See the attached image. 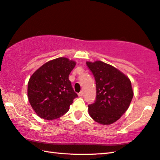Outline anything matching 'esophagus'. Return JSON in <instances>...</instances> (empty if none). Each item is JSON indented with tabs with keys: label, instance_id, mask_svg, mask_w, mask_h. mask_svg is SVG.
Segmentation results:
<instances>
[{
	"label": "esophagus",
	"instance_id": "obj_1",
	"mask_svg": "<svg viewBox=\"0 0 160 160\" xmlns=\"http://www.w3.org/2000/svg\"><path fill=\"white\" fill-rule=\"evenodd\" d=\"M83 95H84L83 92H80L79 93H78V96H82Z\"/></svg>",
	"mask_w": 160,
	"mask_h": 160
}]
</instances>
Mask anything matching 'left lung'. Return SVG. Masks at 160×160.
I'll list each match as a JSON object with an SVG mask.
<instances>
[{"instance_id": "left-lung-1", "label": "left lung", "mask_w": 160, "mask_h": 160, "mask_svg": "<svg viewBox=\"0 0 160 160\" xmlns=\"http://www.w3.org/2000/svg\"><path fill=\"white\" fill-rule=\"evenodd\" d=\"M95 78L96 99L88 105L89 114L97 123L110 125L126 112L133 98L128 77L113 66L101 61L87 62Z\"/></svg>"}]
</instances>
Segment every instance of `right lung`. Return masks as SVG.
I'll return each mask as SVG.
<instances>
[{"mask_svg":"<svg viewBox=\"0 0 160 160\" xmlns=\"http://www.w3.org/2000/svg\"><path fill=\"white\" fill-rule=\"evenodd\" d=\"M75 66L76 62L68 58H56L43 64L30 77L28 98L39 117L53 120L68 111L78 97L68 80Z\"/></svg>","mask_w":160,"mask_h":160,"instance_id":"obj_1","label":"right lung"}]
</instances>
